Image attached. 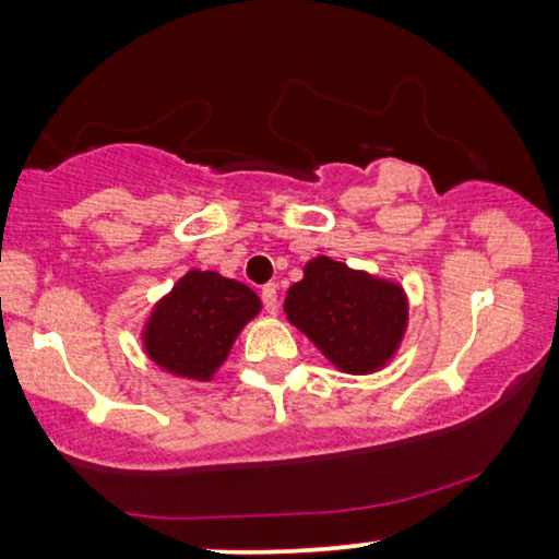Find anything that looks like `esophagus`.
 Masks as SVG:
<instances>
[{"mask_svg": "<svg viewBox=\"0 0 559 559\" xmlns=\"http://www.w3.org/2000/svg\"><path fill=\"white\" fill-rule=\"evenodd\" d=\"M261 298H263V308L271 316L278 311V286H276V283H269V286H263Z\"/></svg>", "mask_w": 559, "mask_h": 559, "instance_id": "1", "label": "esophagus"}]
</instances>
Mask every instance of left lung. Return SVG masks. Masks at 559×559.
Here are the masks:
<instances>
[{
  "instance_id": "left-lung-1",
  "label": "left lung",
  "mask_w": 559,
  "mask_h": 559,
  "mask_svg": "<svg viewBox=\"0 0 559 559\" xmlns=\"http://www.w3.org/2000/svg\"><path fill=\"white\" fill-rule=\"evenodd\" d=\"M283 311L338 371L356 377L389 366L409 326L402 283L329 255L304 265V278L288 288Z\"/></svg>"
}]
</instances>
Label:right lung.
<instances>
[{"instance_id":"right-lung-1","label":"right lung","mask_w":559,"mask_h":559,"mask_svg":"<svg viewBox=\"0 0 559 559\" xmlns=\"http://www.w3.org/2000/svg\"><path fill=\"white\" fill-rule=\"evenodd\" d=\"M261 308V298L246 283L190 269L150 308L140 331L143 352L168 377L207 384Z\"/></svg>"}]
</instances>
